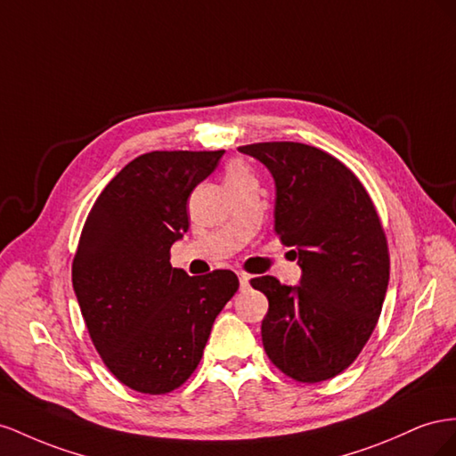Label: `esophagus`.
I'll list each match as a JSON object with an SVG mask.
<instances>
[{
  "label": "esophagus",
  "mask_w": 456,
  "mask_h": 456,
  "mask_svg": "<svg viewBox=\"0 0 456 456\" xmlns=\"http://www.w3.org/2000/svg\"><path fill=\"white\" fill-rule=\"evenodd\" d=\"M239 281H240V290H246L250 286V277L246 273H239Z\"/></svg>",
  "instance_id": "34e87169"
}]
</instances>
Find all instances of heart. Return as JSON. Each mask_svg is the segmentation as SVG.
Listing matches in <instances>:
<instances>
[{"label":"heart","instance_id":"obj_1","mask_svg":"<svg viewBox=\"0 0 456 456\" xmlns=\"http://www.w3.org/2000/svg\"><path fill=\"white\" fill-rule=\"evenodd\" d=\"M244 181H254V175L250 174L248 167H246L242 162H231L225 170V185H237L244 183Z\"/></svg>","mask_w":456,"mask_h":456}]
</instances>
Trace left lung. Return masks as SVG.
<instances>
[{
  "instance_id": "left-lung-1",
  "label": "left lung",
  "mask_w": 456,
  "mask_h": 456,
  "mask_svg": "<svg viewBox=\"0 0 456 456\" xmlns=\"http://www.w3.org/2000/svg\"><path fill=\"white\" fill-rule=\"evenodd\" d=\"M277 187L275 235L302 267L300 286L250 281L269 300L267 357L296 382L334 379L357 359L379 322L389 281L387 239L357 175L332 154L294 141L239 147Z\"/></svg>"
}]
</instances>
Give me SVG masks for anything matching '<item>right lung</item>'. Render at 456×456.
<instances>
[{"label": "right lung", "instance_id": "add662e5", "mask_svg": "<svg viewBox=\"0 0 456 456\" xmlns=\"http://www.w3.org/2000/svg\"><path fill=\"white\" fill-rule=\"evenodd\" d=\"M225 151H152L129 162L91 206L72 284L107 369L164 395L197 370L212 324L239 290L229 269L189 277L170 248L189 229L187 200Z\"/></svg>", "mask_w": 456, "mask_h": 456}]
</instances>
